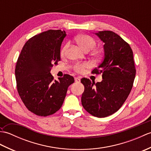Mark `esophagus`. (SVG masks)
Here are the masks:
<instances>
[{
  "label": "esophagus",
  "mask_w": 151,
  "mask_h": 151,
  "mask_svg": "<svg viewBox=\"0 0 151 151\" xmlns=\"http://www.w3.org/2000/svg\"><path fill=\"white\" fill-rule=\"evenodd\" d=\"M75 82H81V78H79V77H75Z\"/></svg>",
  "instance_id": "34e87169"
}]
</instances>
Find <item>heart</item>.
<instances>
[{
	"mask_svg": "<svg viewBox=\"0 0 151 151\" xmlns=\"http://www.w3.org/2000/svg\"><path fill=\"white\" fill-rule=\"evenodd\" d=\"M76 43L78 45L84 50L85 52H89L93 50L97 45V41L93 37L89 36V35H80L76 36L75 39ZM69 43H66L63 45L60 50V55L64 56L67 53V50L68 49ZM92 55L95 57H100L101 56V52L100 50L94 49L92 51ZM90 65L88 63H76L73 65V69L76 72L81 73L84 71L86 69L89 67Z\"/></svg>",
	"mask_w": 151,
	"mask_h": 151,
	"instance_id": "1",
	"label": "heart"
}]
</instances>
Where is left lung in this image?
Returning a JSON list of instances; mask_svg holds the SVG:
<instances>
[{"label":"left lung","instance_id":"8db88e82","mask_svg":"<svg viewBox=\"0 0 151 151\" xmlns=\"http://www.w3.org/2000/svg\"><path fill=\"white\" fill-rule=\"evenodd\" d=\"M103 41L104 56L92 74H102L101 82L83 78L84 86L82 104L89 114L105 117L116 112L126 101L132 88L136 70L129 44L114 32L96 33Z\"/></svg>","mask_w":151,"mask_h":151}]
</instances>
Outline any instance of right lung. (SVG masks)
<instances>
[{"label": "right lung", "instance_id": "add662e5", "mask_svg": "<svg viewBox=\"0 0 151 151\" xmlns=\"http://www.w3.org/2000/svg\"><path fill=\"white\" fill-rule=\"evenodd\" d=\"M65 31L49 30L30 38L19 54L15 74L18 93L28 110L39 116L54 114L62 107L67 88L75 82L65 75L54 80L50 71L60 61Z\"/></svg>", "mask_w": 151, "mask_h": 151}]
</instances>
